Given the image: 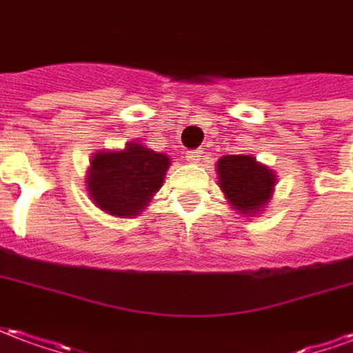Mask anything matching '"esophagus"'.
<instances>
[{"mask_svg":"<svg viewBox=\"0 0 353 353\" xmlns=\"http://www.w3.org/2000/svg\"><path fill=\"white\" fill-rule=\"evenodd\" d=\"M200 157H202V151L194 149V151H189V153H185V161L191 162V164H199Z\"/></svg>","mask_w":353,"mask_h":353,"instance_id":"34e87169","label":"esophagus"}]
</instances>
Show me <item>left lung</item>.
<instances>
[{
  "mask_svg": "<svg viewBox=\"0 0 353 353\" xmlns=\"http://www.w3.org/2000/svg\"><path fill=\"white\" fill-rule=\"evenodd\" d=\"M215 168L225 199L238 214L255 217L272 199L276 174L252 154H225Z\"/></svg>",
  "mask_w": 353,
  "mask_h": 353,
  "instance_id": "obj_1",
  "label": "left lung"
}]
</instances>
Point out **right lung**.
Returning a JSON list of instances; mask_svg holds the SVG:
<instances>
[{
  "instance_id": "obj_1",
  "label": "right lung",
  "mask_w": 353,
  "mask_h": 353,
  "mask_svg": "<svg viewBox=\"0 0 353 353\" xmlns=\"http://www.w3.org/2000/svg\"><path fill=\"white\" fill-rule=\"evenodd\" d=\"M170 157L128 141L121 151H98L90 161L87 191L101 212L130 219L139 215L159 191Z\"/></svg>"
}]
</instances>
